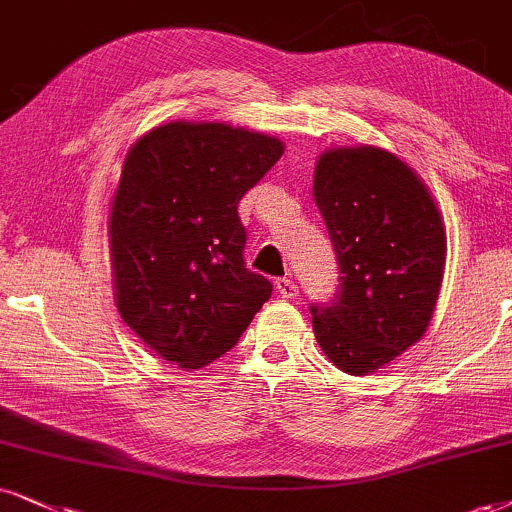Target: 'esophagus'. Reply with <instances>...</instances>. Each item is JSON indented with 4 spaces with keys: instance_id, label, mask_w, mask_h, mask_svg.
I'll return each instance as SVG.
<instances>
[{
    "instance_id": "34e87169",
    "label": "esophagus",
    "mask_w": 512,
    "mask_h": 512,
    "mask_svg": "<svg viewBox=\"0 0 512 512\" xmlns=\"http://www.w3.org/2000/svg\"><path fill=\"white\" fill-rule=\"evenodd\" d=\"M276 293L281 295L283 300H295L300 290H297L295 281H290V278H278V281H276Z\"/></svg>"
}]
</instances>
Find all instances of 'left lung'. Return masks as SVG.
<instances>
[{"label": "left lung", "mask_w": 512, "mask_h": 512, "mask_svg": "<svg viewBox=\"0 0 512 512\" xmlns=\"http://www.w3.org/2000/svg\"><path fill=\"white\" fill-rule=\"evenodd\" d=\"M314 200L340 267V290L312 307L319 347L368 375L416 345L435 314L446 226L418 172L378 146H335L314 167Z\"/></svg>", "instance_id": "1"}]
</instances>
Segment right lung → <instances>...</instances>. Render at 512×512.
Listing matches in <instances>:
<instances>
[{"label": "right lung", "instance_id": "obj_1", "mask_svg": "<svg viewBox=\"0 0 512 512\" xmlns=\"http://www.w3.org/2000/svg\"><path fill=\"white\" fill-rule=\"evenodd\" d=\"M286 146L226 122L174 120L129 146L108 217L122 321L184 371L229 352L271 297L245 269L238 200Z\"/></svg>", "mask_w": 512, "mask_h": 512}]
</instances>
